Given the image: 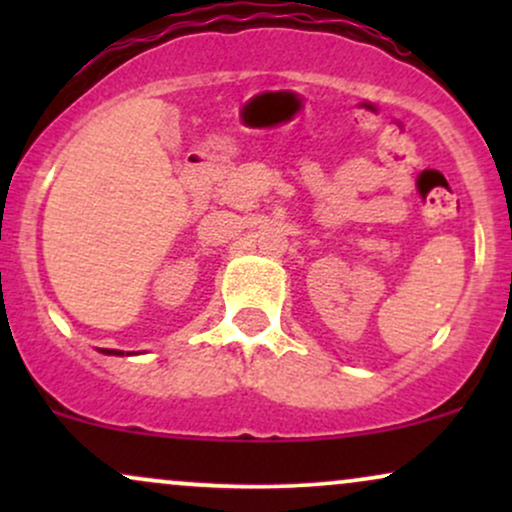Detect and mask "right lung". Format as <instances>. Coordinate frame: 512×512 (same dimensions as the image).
<instances>
[{
  "label": "right lung",
  "mask_w": 512,
  "mask_h": 512,
  "mask_svg": "<svg viewBox=\"0 0 512 512\" xmlns=\"http://www.w3.org/2000/svg\"><path fill=\"white\" fill-rule=\"evenodd\" d=\"M103 354H115V356H120L122 351H113V349H103Z\"/></svg>",
  "instance_id": "right-lung-1"
}]
</instances>
